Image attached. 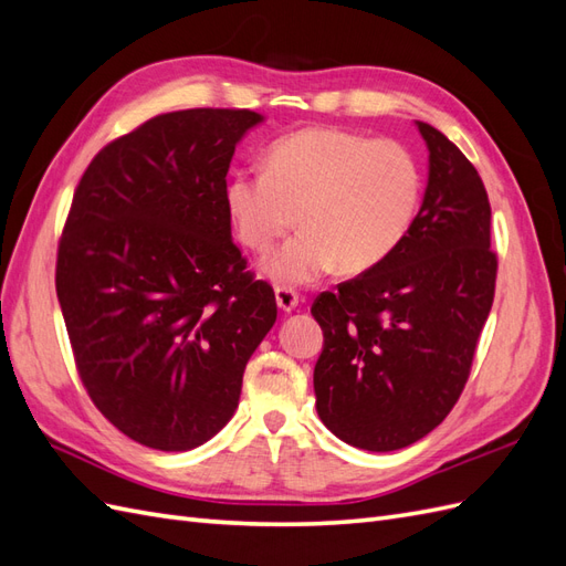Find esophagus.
Listing matches in <instances>:
<instances>
[{"label":"esophagus","instance_id":"esophagus-1","mask_svg":"<svg viewBox=\"0 0 566 566\" xmlns=\"http://www.w3.org/2000/svg\"><path fill=\"white\" fill-rule=\"evenodd\" d=\"M276 304H279V310H281V312L290 314V312H293L295 306L300 304V295L295 293L293 287H283V285H279V287H276Z\"/></svg>","mask_w":566,"mask_h":566}]
</instances>
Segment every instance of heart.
Instances as JSON below:
<instances>
[{
    "mask_svg": "<svg viewBox=\"0 0 566 566\" xmlns=\"http://www.w3.org/2000/svg\"><path fill=\"white\" fill-rule=\"evenodd\" d=\"M420 167L403 144L368 139L342 127H304L279 136L264 169H238L224 184V205L238 241L266 252L293 224L290 238L262 264L279 285H312L342 264L361 273L401 245L418 214Z\"/></svg>",
    "mask_w": 566,
    "mask_h": 566,
    "instance_id": "1",
    "label": "heart"
}]
</instances>
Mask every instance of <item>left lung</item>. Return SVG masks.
Here are the masks:
<instances>
[{
	"label": "left lung",
	"mask_w": 566,
	"mask_h": 566,
	"mask_svg": "<svg viewBox=\"0 0 566 566\" xmlns=\"http://www.w3.org/2000/svg\"><path fill=\"white\" fill-rule=\"evenodd\" d=\"M427 186L387 260L323 293L314 368L318 418L349 447L397 451L430 434L468 382L495 290L491 205L474 165L432 125Z\"/></svg>",
	"instance_id": "obj_1"
}]
</instances>
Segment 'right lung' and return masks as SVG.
I'll return each mask as SVG.
<instances>
[{
  "mask_svg": "<svg viewBox=\"0 0 566 566\" xmlns=\"http://www.w3.org/2000/svg\"><path fill=\"white\" fill-rule=\"evenodd\" d=\"M254 111L148 119L90 163L56 262V295L92 401L119 432L191 451L238 408L243 373L276 323L231 238L224 184Z\"/></svg>",
  "mask_w": 566,
  "mask_h": 566,
  "instance_id": "right-lung-1",
  "label": "right lung"
}]
</instances>
